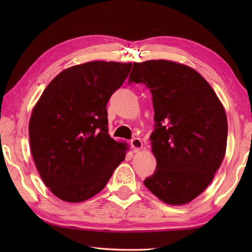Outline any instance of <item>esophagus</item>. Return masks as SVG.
<instances>
[{"label": "esophagus", "instance_id": "esophagus-1", "mask_svg": "<svg viewBox=\"0 0 252 252\" xmlns=\"http://www.w3.org/2000/svg\"><path fill=\"white\" fill-rule=\"evenodd\" d=\"M130 144H131V146L133 148V152H134V153L138 152L143 147V142L141 141V138H138V137L132 138Z\"/></svg>", "mask_w": 252, "mask_h": 252}]
</instances>
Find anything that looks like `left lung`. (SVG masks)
<instances>
[{
  "label": "left lung",
  "mask_w": 252,
  "mask_h": 252,
  "mask_svg": "<svg viewBox=\"0 0 252 252\" xmlns=\"http://www.w3.org/2000/svg\"><path fill=\"white\" fill-rule=\"evenodd\" d=\"M127 83L152 93L155 173L144 184L169 205H184L205 190L226 151L227 119L221 101L194 69L169 61L133 63Z\"/></svg>",
  "instance_id": "1"
}]
</instances>
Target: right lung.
I'll use <instances>...</instances> for the list:
<instances>
[{
    "label": "right lung",
    "instance_id": "right-lung-1",
    "mask_svg": "<svg viewBox=\"0 0 252 252\" xmlns=\"http://www.w3.org/2000/svg\"><path fill=\"white\" fill-rule=\"evenodd\" d=\"M132 63L90 62L62 71L34 106L31 154L41 179L60 199L81 202L104 189L126 158L108 133L107 103Z\"/></svg>",
    "mask_w": 252,
    "mask_h": 252
}]
</instances>
